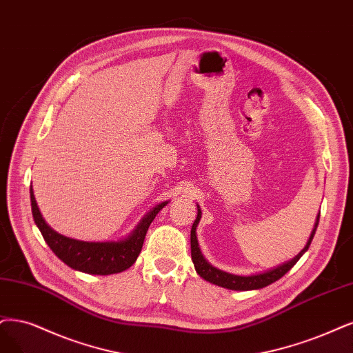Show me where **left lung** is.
<instances>
[{"label": "left lung", "mask_w": 353, "mask_h": 353, "mask_svg": "<svg viewBox=\"0 0 353 353\" xmlns=\"http://www.w3.org/2000/svg\"><path fill=\"white\" fill-rule=\"evenodd\" d=\"M201 210L198 206V216L196 219H194V223L192 225V231H190V249H192V260H193V265H194V269H196L198 275L201 278H203L205 281L211 282V283H215L218 286H223V288H227V290H232V291H250V290H260V288H265V286L276 282L278 279H281L286 272L291 270V268L298 262L299 257H301L307 250L308 247L312 241V237H314L316 234V230H317V225H319V219H320V214L317 216V223H316V227L314 230H312L311 236H310V240L307 243V245L304 247V249L299 252L298 256H295L291 262L288 263H283L282 266H278L276 269H272L269 272H265V273H259V275H252V276H239V275H231V273H227V272H223L219 270L214 266H211L210 263L206 262L205 257L202 256L201 253V249L198 245V239H196V225L199 223L201 219Z\"/></svg>", "instance_id": "obj_1"}]
</instances>
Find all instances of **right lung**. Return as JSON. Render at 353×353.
Masks as SVG:
<instances>
[{"mask_svg": "<svg viewBox=\"0 0 353 353\" xmlns=\"http://www.w3.org/2000/svg\"><path fill=\"white\" fill-rule=\"evenodd\" d=\"M30 202L33 219L41 230L42 236L50 250L54 252L65 265L80 270L90 275H112L129 269L135 263L138 254L141 253L143 239L147 236L150 224L154 221L155 215L159 214L167 202L157 205L154 210L142 219L138 228L123 241L117 243H88L78 241L74 239L63 237L57 231L52 230L42 218L39 211L33 189L30 186Z\"/></svg>", "mask_w": 353, "mask_h": 353, "instance_id": "1", "label": "right lung"}]
</instances>
